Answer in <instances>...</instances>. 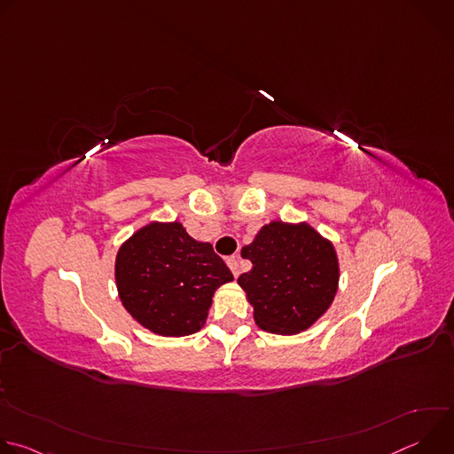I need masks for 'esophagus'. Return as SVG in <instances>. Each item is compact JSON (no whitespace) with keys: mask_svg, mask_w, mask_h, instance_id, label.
<instances>
[{"mask_svg":"<svg viewBox=\"0 0 454 454\" xmlns=\"http://www.w3.org/2000/svg\"><path fill=\"white\" fill-rule=\"evenodd\" d=\"M226 264H228V268L231 270V273H233V277L237 278L239 277V261H237V258L235 256H230V258H226Z\"/></svg>","mask_w":454,"mask_h":454,"instance_id":"obj_1","label":"esophagus"}]
</instances>
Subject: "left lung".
<instances>
[{
	"instance_id": "left-lung-1",
	"label": "left lung",
	"mask_w": 454,
	"mask_h": 454,
	"mask_svg": "<svg viewBox=\"0 0 454 454\" xmlns=\"http://www.w3.org/2000/svg\"><path fill=\"white\" fill-rule=\"evenodd\" d=\"M253 268L239 277L258 327L291 336L327 312L340 282L331 240L307 223L273 221L240 251Z\"/></svg>"
}]
</instances>
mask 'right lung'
Returning <instances> with one entry per match:
<instances>
[{
    "mask_svg": "<svg viewBox=\"0 0 454 454\" xmlns=\"http://www.w3.org/2000/svg\"><path fill=\"white\" fill-rule=\"evenodd\" d=\"M114 280L125 310L167 338L198 333L214 293L233 280L210 242L192 239L181 223H149L116 253Z\"/></svg>",
    "mask_w": 454,
    "mask_h": 454,
    "instance_id": "1",
    "label": "right lung"
}]
</instances>
